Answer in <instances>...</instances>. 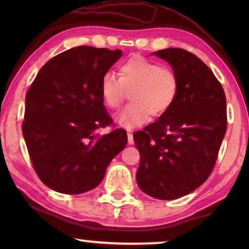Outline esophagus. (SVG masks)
<instances>
[{
    "instance_id": "esophagus-1",
    "label": "esophagus",
    "mask_w": 249,
    "mask_h": 249,
    "mask_svg": "<svg viewBox=\"0 0 249 249\" xmlns=\"http://www.w3.org/2000/svg\"><path fill=\"white\" fill-rule=\"evenodd\" d=\"M127 140H128V144L133 145L134 144V137H133V133L132 132H127Z\"/></svg>"
}]
</instances>
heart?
Instances as JSON below:
<instances>
[{
  "label": "heart",
  "mask_w": 249,
  "mask_h": 249,
  "mask_svg": "<svg viewBox=\"0 0 249 249\" xmlns=\"http://www.w3.org/2000/svg\"><path fill=\"white\" fill-rule=\"evenodd\" d=\"M101 96L105 107L119 108L129 92V103L115 116V122L124 128L144 125L150 115H165L175 104L179 93V79L167 67L142 56L127 59L119 68V78L111 72L101 79Z\"/></svg>",
  "instance_id": "heart-1"
}]
</instances>
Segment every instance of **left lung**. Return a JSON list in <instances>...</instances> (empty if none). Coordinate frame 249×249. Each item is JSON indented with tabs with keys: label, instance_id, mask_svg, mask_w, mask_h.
<instances>
[{
	"label": "left lung",
	"instance_id": "obj_1",
	"mask_svg": "<svg viewBox=\"0 0 249 249\" xmlns=\"http://www.w3.org/2000/svg\"><path fill=\"white\" fill-rule=\"evenodd\" d=\"M151 54L169 62L179 93L165 115L134 134L141 154L136 180L146 195L175 200L209 178L225 136L224 90L201 59L181 48Z\"/></svg>",
	"mask_w": 249,
	"mask_h": 249
}]
</instances>
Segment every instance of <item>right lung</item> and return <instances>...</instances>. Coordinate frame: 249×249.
I'll return each mask as SVG.
<instances>
[{"label": "right lung", "instance_id": "right-lung-1", "mask_svg": "<svg viewBox=\"0 0 249 249\" xmlns=\"http://www.w3.org/2000/svg\"><path fill=\"white\" fill-rule=\"evenodd\" d=\"M120 49L79 46L41 67L25 98L22 126L29 157L43 183L65 195L98 187L115 156L127 144L112 123L101 96V79L122 57Z\"/></svg>", "mask_w": 249, "mask_h": 249}]
</instances>
